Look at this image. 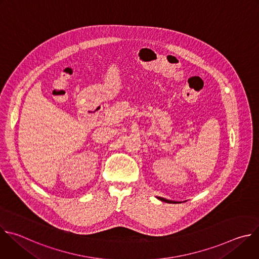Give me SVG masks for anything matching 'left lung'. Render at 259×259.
Here are the masks:
<instances>
[{"instance_id": "obj_1", "label": "left lung", "mask_w": 259, "mask_h": 259, "mask_svg": "<svg viewBox=\"0 0 259 259\" xmlns=\"http://www.w3.org/2000/svg\"><path fill=\"white\" fill-rule=\"evenodd\" d=\"M158 199H159V200H161V201H163V202H166V203H170V204H178V203H181V202H176V201L167 200V199H164V198H161V197H159Z\"/></svg>"}]
</instances>
